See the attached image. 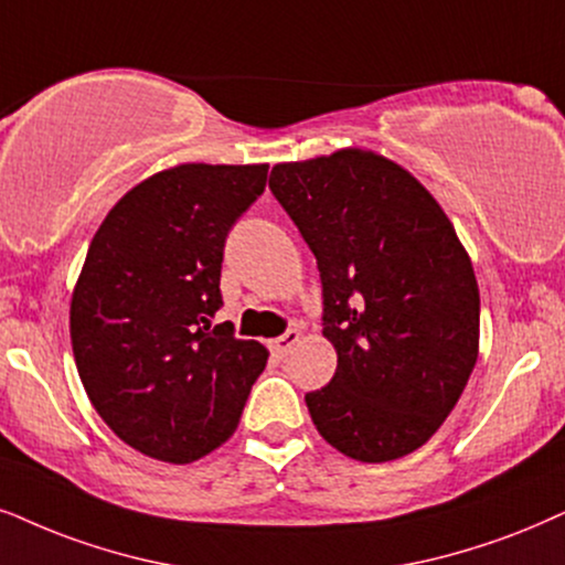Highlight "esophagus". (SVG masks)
<instances>
[{
  "label": "esophagus",
  "mask_w": 565,
  "mask_h": 565,
  "mask_svg": "<svg viewBox=\"0 0 565 565\" xmlns=\"http://www.w3.org/2000/svg\"><path fill=\"white\" fill-rule=\"evenodd\" d=\"M299 339H302V331H299V328H289L287 333L270 341V352L276 356H287L291 352V347L299 344Z\"/></svg>",
  "instance_id": "1"
}]
</instances>
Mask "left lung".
<instances>
[{
	"mask_svg": "<svg viewBox=\"0 0 565 565\" xmlns=\"http://www.w3.org/2000/svg\"><path fill=\"white\" fill-rule=\"evenodd\" d=\"M270 190L318 260L335 375L305 396L335 451L383 463L423 448L480 354V289L451 218L367 148L276 163Z\"/></svg>",
	"mask_w": 565,
	"mask_h": 565,
	"instance_id": "obj_1",
	"label": "left lung"
}]
</instances>
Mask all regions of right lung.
Segmentation results:
<instances>
[{
  "label": "right lung",
  "instance_id": "right-lung-1",
  "mask_svg": "<svg viewBox=\"0 0 565 565\" xmlns=\"http://www.w3.org/2000/svg\"><path fill=\"white\" fill-rule=\"evenodd\" d=\"M268 163H177L127 190L93 234L70 302L77 375L119 440L167 463L237 430L268 362L260 341L213 326L232 224Z\"/></svg>",
  "mask_w": 565,
  "mask_h": 565
}]
</instances>
